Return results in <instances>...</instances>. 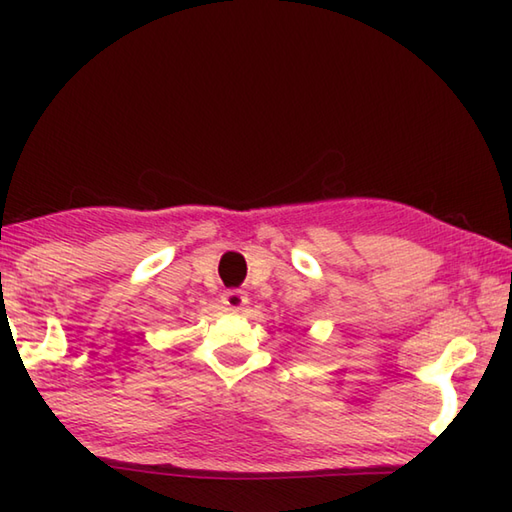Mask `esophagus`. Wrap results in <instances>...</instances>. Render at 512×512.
Wrapping results in <instances>:
<instances>
[{"mask_svg":"<svg viewBox=\"0 0 512 512\" xmlns=\"http://www.w3.org/2000/svg\"><path fill=\"white\" fill-rule=\"evenodd\" d=\"M222 303H224L228 310L237 312V310H242L246 303H248V295H246L244 290H226L224 295H222Z\"/></svg>","mask_w":512,"mask_h":512,"instance_id":"esophagus-1","label":"esophagus"}]
</instances>
